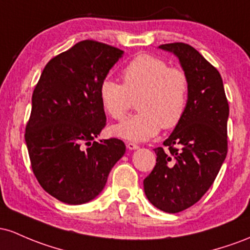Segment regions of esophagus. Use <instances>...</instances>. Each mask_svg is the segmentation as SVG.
Masks as SVG:
<instances>
[{"instance_id": "34e87169", "label": "esophagus", "mask_w": 250, "mask_h": 250, "mask_svg": "<svg viewBox=\"0 0 250 250\" xmlns=\"http://www.w3.org/2000/svg\"><path fill=\"white\" fill-rule=\"evenodd\" d=\"M126 147H127L128 150H137L139 146L137 144H134V143L128 142V143H126Z\"/></svg>"}]
</instances>
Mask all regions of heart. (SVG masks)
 <instances>
[{
    "instance_id": "1",
    "label": "heart",
    "mask_w": 250,
    "mask_h": 250,
    "mask_svg": "<svg viewBox=\"0 0 250 250\" xmlns=\"http://www.w3.org/2000/svg\"><path fill=\"white\" fill-rule=\"evenodd\" d=\"M123 85L111 79L102 81L99 98L106 113L124 119L137 102L139 112L113 126L111 132L120 138L144 142L182 122L188 108L190 81L186 72L170 67L163 59L150 54L134 58L122 72Z\"/></svg>"
}]
</instances>
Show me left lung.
<instances>
[{
  "mask_svg": "<svg viewBox=\"0 0 250 250\" xmlns=\"http://www.w3.org/2000/svg\"><path fill=\"white\" fill-rule=\"evenodd\" d=\"M159 48L178 58L190 81L188 108L182 122L156 147V165L144 179L147 200L175 214L193 206L214 183L227 152L229 105L217 69L190 44L167 43Z\"/></svg>",
  "mask_w": 250,
  "mask_h": 250,
  "instance_id": "left-lung-1",
  "label": "left lung"
}]
</instances>
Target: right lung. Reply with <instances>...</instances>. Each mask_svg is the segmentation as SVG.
Listing matches in <instances>:
<instances>
[{"mask_svg":"<svg viewBox=\"0 0 250 250\" xmlns=\"http://www.w3.org/2000/svg\"><path fill=\"white\" fill-rule=\"evenodd\" d=\"M124 52L85 40L53 58L32 97L26 144L40 186L67 204H83L103 191L124 156L120 139L95 142L106 125L100 83Z\"/></svg>","mask_w":250,"mask_h":250,"instance_id":"right-lung-1","label":"right lung"}]
</instances>
